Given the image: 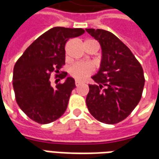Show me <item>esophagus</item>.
I'll list each match as a JSON object with an SVG mask.
<instances>
[{"label": "esophagus", "instance_id": "obj_1", "mask_svg": "<svg viewBox=\"0 0 159 159\" xmlns=\"http://www.w3.org/2000/svg\"><path fill=\"white\" fill-rule=\"evenodd\" d=\"M80 84H81V83H80V82H78V81H76V82H75V85H76V87L79 86Z\"/></svg>", "mask_w": 159, "mask_h": 159}]
</instances>
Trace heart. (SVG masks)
Returning <instances> with one entry per match:
<instances>
[{
	"instance_id": "obj_1",
	"label": "heart",
	"mask_w": 159,
	"mask_h": 159,
	"mask_svg": "<svg viewBox=\"0 0 159 159\" xmlns=\"http://www.w3.org/2000/svg\"><path fill=\"white\" fill-rule=\"evenodd\" d=\"M94 71V67L90 63H75L69 68L70 76L78 81H83Z\"/></svg>"
}]
</instances>
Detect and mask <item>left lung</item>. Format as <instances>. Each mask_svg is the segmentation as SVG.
<instances>
[{
	"mask_svg": "<svg viewBox=\"0 0 159 159\" xmlns=\"http://www.w3.org/2000/svg\"><path fill=\"white\" fill-rule=\"evenodd\" d=\"M102 48L100 69L92 76L86 104L101 123L115 124L129 115L140 102L145 77L143 69L130 49L110 31L86 29Z\"/></svg>",
	"mask_w": 159,
	"mask_h": 159,
	"instance_id": "8db88e82",
	"label": "left lung"
}]
</instances>
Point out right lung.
I'll return each instance as SVG.
<instances>
[{
  "mask_svg": "<svg viewBox=\"0 0 159 159\" xmlns=\"http://www.w3.org/2000/svg\"><path fill=\"white\" fill-rule=\"evenodd\" d=\"M81 28L54 27L27 48L13 68L12 86L17 104L33 121L41 124L52 123L65 113L75 81L67 77L65 83L51 86L50 76L64 79L66 47L68 40L83 35ZM60 72L61 74L58 75Z\"/></svg>",
  "mask_w": 159,
  "mask_h": 159,
  "instance_id": "right-lung-1",
  "label": "right lung"
}]
</instances>
